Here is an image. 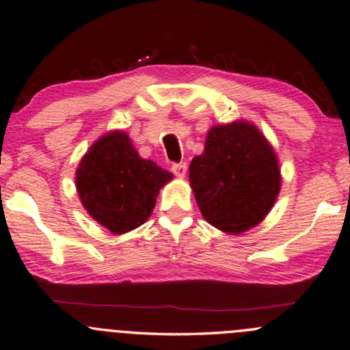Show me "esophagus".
<instances>
[{
  "instance_id": "esophagus-1",
  "label": "esophagus",
  "mask_w": 350,
  "mask_h": 350,
  "mask_svg": "<svg viewBox=\"0 0 350 350\" xmlns=\"http://www.w3.org/2000/svg\"><path fill=\"white\" fill-rule=\"evenodd\" d=\"M171 171L174 172V176H178V178H184L185 172H187V165H185V163H174V165L171 166Z\"/></svg>"
}]
</instances>
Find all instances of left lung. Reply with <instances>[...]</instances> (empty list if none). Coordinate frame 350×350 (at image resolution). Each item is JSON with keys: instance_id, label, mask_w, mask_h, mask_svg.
<instances>
[{"instance_id": "8db88e82", "label": "left lung", "mask_w": 350, "mask_h": 350, "mask_svg": "<svg viewBox=\"0 0 350 350\" xmlns=\"http://www.w3.org/2000/svg\"><path fill=\"white\" fill-rule=\"evenodd\" d=\"M197 205L211 226L241 234L256 226L280 193V167L271 145L249 122L215 126L205 150L190 163Z\"/></svg>"}]
</instances>
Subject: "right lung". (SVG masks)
<instances>
[{"label": "right lung", "mask_w": 350, "mask_h": 350, "mask_svg": "<svg viewBox=\"0 0 350 350\" xmlns=\"http://www.w3.org/2000/svg\"><path fill=\"white\" fill-rule=\"evenodd\" d=\"M171 179L170 171L140 158L129 137L114 131L82 158L76 185L88 215L113 234H122L147 221L158 192Z\"/></svg>", "instance_id": "obj_1"}]
</instances>
